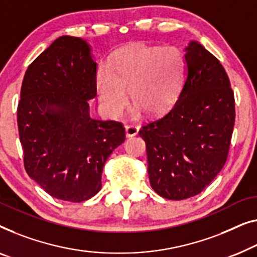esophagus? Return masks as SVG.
Returning <instances> with one entry per match:
<instances>
[{"label": "esophagus", "instance_id": "1", "mask_svg": "<svg viewBox=\"0 0 257 257\" xmlns=\"http://www.w3.org/2000/svg\"><path fill=\"white\" fill-rule=\"evenodd\" d=\"M125 132H126V137L127 138H132L138 135L139 132V126L137 125H126L125 126Z\"/></svg>", "mask_w": 257, "mask_h": 257}]
</instances>
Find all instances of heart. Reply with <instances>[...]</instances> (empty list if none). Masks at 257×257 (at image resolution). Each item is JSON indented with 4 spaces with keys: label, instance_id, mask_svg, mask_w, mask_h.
<instances>
[{
    "label": "heart",
    "instance_id": "b5f03b06",
    "mask_svg": "<svg viewBox=\"0 0 257 257\" xmlns=\"http://www.w3.org/2000/svg\"><path fill=\"white\" fill-rule=\"evenodd\" d=\"M185 79V60L174 46L136 45L119 52L112 67L101 64L96 88L103 110L121 116L128 103L127 89L137 112L159 114L177 101Z\"/></svg>",
    "mask_w": 257,
    "mask_h": 257
}]
</instances>
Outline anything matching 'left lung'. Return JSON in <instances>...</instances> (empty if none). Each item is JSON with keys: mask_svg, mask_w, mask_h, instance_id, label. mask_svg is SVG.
I'll list each match as a JSON object with an SVG mask.
<instances>
[{"mask_svg": "<svg viewBox=\"0 0 257 257\" xmlns=\"http://www.w3.org/2000/svg\"><path fill=\"white\" fill-rule=\"evenodd\" d=\"M185 79L177 101L139 131L152 188L167 199L198 195L224 167L235 121L229 79L196 40L184 48Z\"/></svg>", "mask_w": 257, "mask_h": 257, "instance_id": "obj_1", "label": "left lung"}]
</instances>
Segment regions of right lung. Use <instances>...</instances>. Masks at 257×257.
<instances>
[{
  "label": "right lung",
  "instance_id": "right-lung-1",
  "mask_svg": "<svg viewBox=\"0 0 257 257\" xmlns=\"http://www.w3.org/2000/svg\"><path fill=\"white\" fill-rule=\"evenodd\" d=\"M96 73L90 45L62 36L28 67L22 83L17 124L25 170L66 202H83L101 190L103 167L125 140L120 122L90 117Z\"/></svg>",
  "mask_w": 257,
  "mask_h": 257
}]
</instances>
